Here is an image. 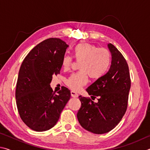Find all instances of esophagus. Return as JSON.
Returning a JSON list of instances; mask_svg holds the SVG:
<instances>
[{
    "label": "esophagus",
    "mask_w": 150,
    "mask_h": 150,
    "mask_svg": "<svg viewBox=\"0 0 150 150\" xmlns=\"http://www.w3.org/2000/svg\"><path fill=\"white\" fill-rule=\"evenodd\" d=\"M71 95L72 97H74V98H77L79 96L78 94L77 93L74 92V91H71Z\"/></svg>",
    "instance_id": "34e87169"
}]
</instances>
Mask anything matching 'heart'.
<instances>
[{
  "mask_svg": "<svg viewBox=\"0 0 150 150\" xmlns=\"http://www.w3.org/2000/svg\"><path fill=\"white\" fill-rule=\"evenodd\" d=\"M75 59L79 63V72L73 73L66 81L71 89L78 91L88 82V75L92 79H99L108 71L111 63L110 52L105 48L88 44L80 43L73 50ZM72 58L69 55L63 56L62 65L65 70L69 69Z\"/></svg>",
  "mask_w": 150,
  "mask_h": 150,
  "instance_id": "obj_1",
  "label": "heart"
}]
</instances>
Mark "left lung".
<instances>
[{"label": "left lung", "instance_id": "left-lung-1", "mask_svg": "<svg viewBox=\"0 0 150 150\" xmlns=\"http://www.w3.org/2000/svg\"><path fill=\"white\" fill-rule=\"evenodd\" d=\"M108 47L112 55L110 69L86 89L91 96H98V102L79 96L81 102L77 115L79 122L96 134L107 133L120 122L126 111L131 86L125 58L114 45L108 44Z\"/></svg>", "mask_w": 150, "mask_h": 150}]
</instances>
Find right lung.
<instances>
[{"mask_svg": "<svg viewBox=\"0 0 150 150\" xmlns=\"http://www.w3.org/2000/svg\"><path fill=\"white\" fill-rule=\"evenodd\" d=\"M68 47L61 39H47L30 51L20 66L15 95L17 108L22 121L33 130L54 127L70 99L67 88L62 87L55 94L50 87L53 75L60 73Z\"/></svg>", "mask_w": 150, "mask_h": 150, "instance_id": "right-lung-1", "label": "right lung"}]
</instances>
